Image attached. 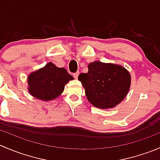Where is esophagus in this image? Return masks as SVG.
I'll return each mask as SVG.
<instances>
[{
  "instance_id": "34e87169",
  "label": "esophagus",
  "mask_w": 160,
  "mask_h": 160,
  "mask_svg": "<svg viewBox=\"0 0 160 160\" xmlns=\"http://www.w3.org/2000/svg\"><path fill=\"white\" fill-rule=\"evenodd\" d=\"M79 74H80V72H79V71H77V72H74V73H73V77H74V78H75V79L78 78Z\"/></svg>"
}]
</instances>
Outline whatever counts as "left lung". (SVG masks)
Here are the masks:
<instances>
[{
	"instance_id": "1",
	"label": "left lung",
	"mask_w": 160,
	"mask_h": 160,
	"mask_svg": "<svg viewBox=\"0 0 160 160\" xmlns=\"http://www.w3.org/2000/svg\"><path fill=\"white\" fill-rule=\"evenodd\" d=\"M78 79L85 89L88 100L94 107L108 109L115 107L128 93L129 72L123 67L95 61L88 65V72Z\"/></svg>"
}]
</instances>
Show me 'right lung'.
Instances as JSON below:
<instances>
[{"label":"right lung","mask_w":160,"mask_h":160,"mask_svg":"<svg viewBox=\"0 0 160 160\" xmlns=\"http://www.w3.org/2000/svg\"><path fill=\"white\" fill-rule=\"evenodd\" d=\"M72 79L65 68H59L49 62L28 76V91L37 99L50 101L59 96L65 85Z\"/></svg>","instance_id":"obj_1"}]
</instances>
